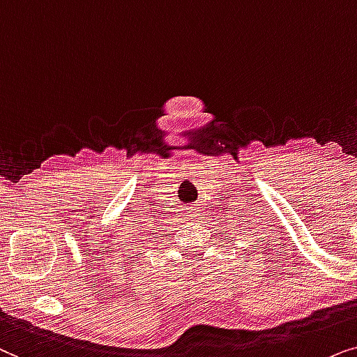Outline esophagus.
Wrapping results in <instances>:
<instances>
[{"label":"esophagus","instance_id":"1","mask_svg":"<svg viewBox=\"0 0 357 357\" xmlns=\"http://www.w3.org/2000/svg\"><path fill=\"white\" fill-rule=\"evenodd\" d=\"M184 211V217L189 218V220H196V218L199 217V211L194 206H188L186 208H183Z\"/></svg>","mask_w":357,"mask_h":357}]
</instances>
